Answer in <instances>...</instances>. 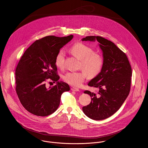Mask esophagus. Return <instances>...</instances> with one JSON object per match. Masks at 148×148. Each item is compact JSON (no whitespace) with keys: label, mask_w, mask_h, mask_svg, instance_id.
I'll list each match as a JSON object with an SVG mask.
<instances>
[{"label":"esophagus","mask_w":148,"mask_h":148,"mask_svg":"<svg viewBox=\"0 0 148 148\" xmlns=\"http://www.w3.org/2000/svg\"><path fill=\"white\" fill-rule=\"evenodd\" d=\"M71 90L73 91H75V92H79L80 90L77 88H75V87H72L71 88Z\"/></svg>","instance_id":"34e87169"}]
</instances>
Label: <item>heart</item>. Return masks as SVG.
<instances>
[{"mask_svg": "<svg viewBox=\"0 0 148 148\" xmlns=\"http://www.w3.org/2000/svg\"><path fill=\"white\" fill-rule=\"evenodd\" d=\"M69 51L74 56L80 60L79 71H69L64 76V80L70 85L79 87L86 79L87 76L92 79L97 76L101 72L103 65L102 55L84 43L78 42L71 46ZM65 55L62 50L57 52L55 57V64L57 68L65 67Z\"/></svg>", "mask_w": 148, "mask_h": 148, "instance_id": "1", "label": "heart"}]
</instances>
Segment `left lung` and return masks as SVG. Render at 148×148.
<instances>
[{"instance_id":"obj_1","label":"left lung","mask_w":148,"mask_h":148,"mask_svg":"<svg viewBox=\"0 0 148 148\" xmlns=\"http://www.w3.org/2000/svg\"><path fill=\"white\" fill-rule=\"evenodd\" d=\"M95 40L103 52V65L100 73L88 84L99 91L84 92L90 95L91 102L82 110L90 118L99 121L112 116L125 102L131 89L132 68L126 55L112 42L99 36L82 39Z\"/></svg>"}]
</instances>
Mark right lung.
Here are the masks:
<instances>
[{"mask_svg":"<svg viewBox=\"0 0 148 148\" xmlns=\"http://www.w3.org/2000/svg\"><path fill=\"white\" fill-rule=\"evenodd\" d=\"M73 38L49 35L38 39L24 52L16 69V91L25 109L38 116L53 113L59 106L61 95L70 90L65 82H58L55 57L60 49ZM47 79L57 82L47 88Z\"/></svg>","mask_w":148,"mask_h":148,"instance_id":"obj_1","label":"right lung"}]
</instances>
